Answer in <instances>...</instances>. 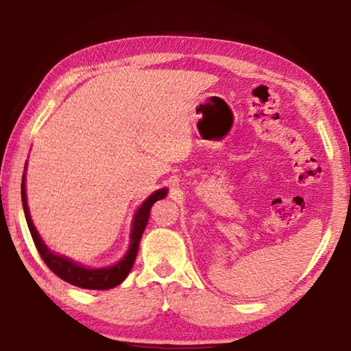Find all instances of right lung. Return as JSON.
Returning <instances> with one entry per match:
<instances>
[{"label": "right lung", "instance_id": "right-lung-1", "mask_svg": "<svg viewBox=\"0 0 351 351\" xmlns=\"http://www.w3.org/2000/svg\"><path fill=\"white\" fill-rule=\"evenodd\" d=\"M25 181H26V173H23V181H21L23 209H25L27 228H29V230H31L32 240L35 243V247H37L38 254L41 255V258H43L45 263L47 265V268L54 272L56 276L60 277L62 280L74 285V287L85 288V289H110V288L117 287V285H121L123 280H125L128 272L133 268L136 255H138L139 241H141L142 234H144V230H145V226L148 223V217H150L152 206L156 203V201L165 198V195H167V189H159L154 193H152L150 197H148L144 203L141 204V207L138 209V212L134 213V218H133L132 234H130V247H128L127 254L122 257V260L117 261V263L112 266L94 269V268H86V266H82L79 263H75V261H73V260L62 257V255H58V254H54L49 247L45 245L32 223L31 213H29Z\"/></svg>", "mask_w": 351, "mask_h": 351}]
</instances>
